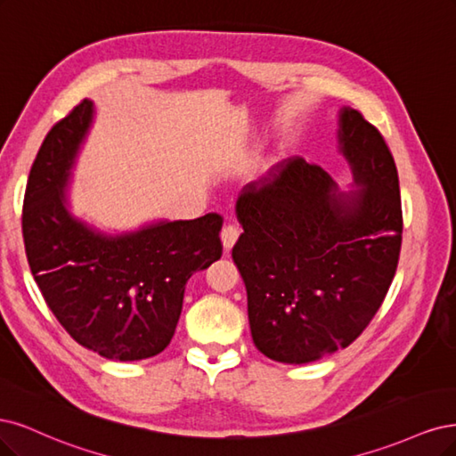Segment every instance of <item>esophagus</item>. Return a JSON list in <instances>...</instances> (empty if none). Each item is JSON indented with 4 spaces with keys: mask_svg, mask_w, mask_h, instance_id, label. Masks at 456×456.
Listing matches in <instances>:
<instances>
[{
    "mask_svg": "<svg viewBox=\"0 0 456 456\" xmlns=\"http://www.w3.org/2000/svg\"><path fill=\"white\" fill-rule=\"evenodd\" d=\"M239 234H240V229L237 225L229 224V225L224 227V231H222V242H224L225 252H229V249L234 246V242L239 240Z\"/></svg>",
    "mask_w": 456,
    "mask_h": 456,
    "instance_id": "obj_1",
    "label": "esophagus"
}]
</instances>
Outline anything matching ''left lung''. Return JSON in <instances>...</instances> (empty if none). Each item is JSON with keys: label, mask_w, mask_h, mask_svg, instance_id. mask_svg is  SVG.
<instances>
[{"label": "left lung", "mask_w": 456, "mask_h": 456, "mask_svg": "<svg viewBox=\"0 0 456 456\" xmlns=\"http://www.w3.org/2000/svg\"><path fill=\"white\" fill-rule=\"evenodd\" d=\"M339 151L354 185L341 191L303 157L242 187L232 246L252 339L267 358L308 363L346 348L370 326L398 269L402 199L383 134L341 108Z\"/></svg>", "instance_id": "8db88e82"}]
</instances>
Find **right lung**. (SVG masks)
<instances>
[{
	"label": "right lung",
	"mask_w": 456,
	"mask_h": 456,
	"mask_svg": "<svg viewBox=\"0 0 456 456\" xmlns=\"http://www.w3.org/2000/svg\"><path fill=\"white\" fill-rule=\"evenodd\" d=\"M83 100L43 140L28 175L22 234L32 274L56 320L81 346L134 362L163 352L185 284L222 257L224 217L157 222L106 234L68 210V180L93 123Z\"/></svg>",
	"instance_id": "1"
}]
</instances>
